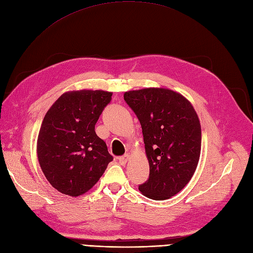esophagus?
Listing matches in <instances>:
<instances>
[{"label": "esophagus", "instance_id": "obj_1", "mask_svg": "<svg viewBox=\"0 0 253 253\" xmlns=\"http://www.w3.org/2000/svg\"><path fill=\"white\" fill-rule=\"evenodd\" d=\"M128 160H129V156H128V154H125V156H123V157H120V158H119V162L121 163L122 165L126 164Z\"/></svg>", "mask_w": 253, "mask_h": 253}]
</instances>
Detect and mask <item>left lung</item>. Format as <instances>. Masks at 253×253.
<instances>
[{
    "label": "left lung",
    "mask_w": 253,
    "mask_h": 253,
    "mask_svg": "<svg viewBox=\"0 0 253 253\" xmlns=\"http://www.w3.org/2000/svg\"><path fill=\"white\" fill-rule=\"evenodd\" d=\"M140 121L149 178L138 186L145 197L167 200L189 183L201 154V124L191 103L165 88L124 93Z\"/></svg>",
    "instance_id": "1"
}]
</instances>
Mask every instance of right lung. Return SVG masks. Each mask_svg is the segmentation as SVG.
<instances>
[{
    "mask_svg": "<svg viewBox=\"0 0 253 253\" xmlns=\"http://www.w3.org/2000/svg\"><path fill=\"white\" fill-rule=\"evenodd\" d=\"M111 95L85 89L65 92L45 115L38 136V159L47 181L61 193L84 194L113 160L94 130Z\"/></svg>",
    "mask_w": 253,
    "mask_h": 253,
    "instance_id": "right-lung-1",
    "label": "right lung"
}]
</instances>
